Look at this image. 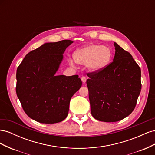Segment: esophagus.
<instances>
[{
    "instance_id": "obj_1",
    "label": "esophagus",
    "mask_w": 155,
    "mask_h": 155,
    "mask_svg": "<svg viewBox=\"0 0 155 155\" xmlns=\"http://www.w3.org/2000/svg\"><path fill=\"white\" fill-rule=\"evenodd\" d=\"M81 79L82 82H83V83H85L86 81H87V78H86L85 76H82V77L81 78Z\"/></svg>"
}]
</instances>
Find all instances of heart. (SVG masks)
<instances>
[{
	"label": "heart",
	"instance_id": "obj_1",
	"mask_svg": "<svg viewBox=\"0 0 155 155\" xmlns=\"http://www.w3.org/2000/svg\"><path fill=\"white\" fill-rule=\"evenodd\" d=\"M112 58V51L106 46L88 45L77 50L74 52V59H68V63L74 66L75 61L82 65L88 64L89 70L97 72L104 69L109 64Z\"/></svg>",
	"mask_w": 155,
	"mask_h": 155
}]
</instances>
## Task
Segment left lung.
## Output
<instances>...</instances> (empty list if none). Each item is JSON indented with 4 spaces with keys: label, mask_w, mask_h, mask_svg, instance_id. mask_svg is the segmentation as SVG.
<instances>
[{
    "label": "left lung",
    "mask_w": 155,
    "mask_h": 155,
    "mask_svg": "<svg viewBox=\"0 0 155 155\" xmlns=\"http://www.w3.org/2000/svg\"><path fill=\"white\" fill-rule=\"evenodd\" d=\"M113 61L104 69L88 73L91 110L95 119L115 122L134 109L141 91V70L128 51L114 43Z\"/></svg>",
    "instance_id": "1"
}]
</instances>
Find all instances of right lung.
I'll return each instance as SVG.
<instances>
[{
	"label": "right lung",
	"mask_w": 155,
	"mask_h": 155,
	"mask_svg": "<svg viewBox=\"0 0 155 155\" xmlns=\"http://www.w3.org/2000/svg\"><path fill=\"white\" fill-rule=\"evenodd\" d=\"M72 43H45L28 54L17 68V97L26 114L39 123L55 124L66 118L70 99L81 87L78 75H55Z\"/></svg>",
	"instance_id": "1"
}]
</instances>
